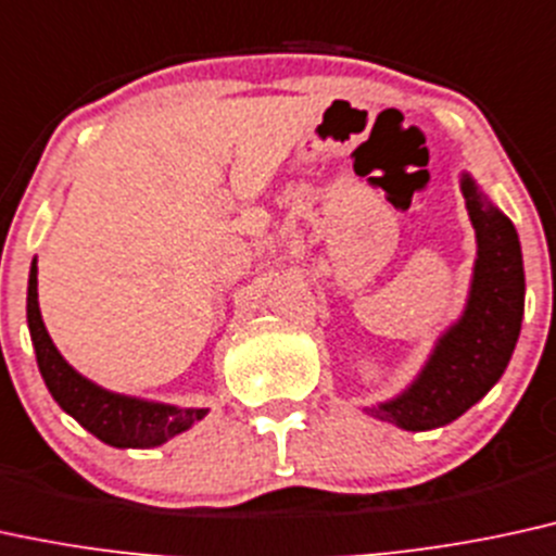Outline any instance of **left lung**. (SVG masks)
<instances>
[{"label": "left lung", "instance_id": "1", "mask_svg": "<svg viewBox=\"0 0 556 556\" xmlns=\"http://www.w3.org/2000/svg\"><path fill=\"white\" fill-rule=\"evenodd\" d=\"M460 191L479 243L464 316L440 337L425 370L401 396L365 409L401 430H434L469 412L503 376L518 342L526 295L518 232L471 176L460 178Z\"/></svg>", "mask_w": 556, "mask_h": 556}]
</instances>
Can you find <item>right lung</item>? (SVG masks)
Here are the masks:
<instances>
[{"label": "right lung", "instance_id": "obj_1", "mask_svg": "<svg viewBox=\"0 0 556 556\" xmlns=\"http://www.w3.org/2000/svg\"><path fill=\"white\" fill-rule=\"evenodd\" d=\"M28 329L33 346H36L38 370H41L53 401L103 443L113 447H155L189 430L206 414V409H178L170 404L105 391L79 376L59 354L43 326L41 311H38L36 258L30 264L28 279Z\"/></svg>", "mask_w": 556, "mask_h": 556}]
</instances>
